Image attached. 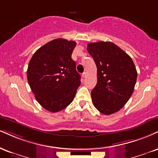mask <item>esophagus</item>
<instances>
[{"instance_id":"1","label":"esophagus","mask_w":158,"mask_h":158,"mask_svg":"<svg viewBox=\"0 0 158 158\" xmlns=\"http://www.w3.org/2000/svg\"><path fill=\"white\" fill-rule=\"evenodd\" d=\"M82 77L84 78V79H85V78L87 77V73H86V72H84V73H82Z\"/></svg>"}]
</instances>
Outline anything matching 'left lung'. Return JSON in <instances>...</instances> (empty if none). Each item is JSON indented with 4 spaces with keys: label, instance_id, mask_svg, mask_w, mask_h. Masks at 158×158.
Segmentation results:
<instances>
[{
    "label": "left lung",
    "instance_id": "left-lung-1",
    "mask_svg": "<svg viewBox=\"0 0 158 158\" xmlns=\"http://www.w3.org/2000/svg\"><path fill=\"white\" fill-rule=\"evenodd\" d=\"M97 67V84L91 91L94 107L104 115L120 110L130 99L137 80L132 58L111 42L87 44Z\"/></svg>",
    "mask_w": 158,
    "mask_h": 158
}]
</instances>
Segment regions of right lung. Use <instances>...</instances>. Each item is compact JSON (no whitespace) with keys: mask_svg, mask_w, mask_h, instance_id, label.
I'll return each instance as SVG.
<instances>
[{"mask_svg":"<svg viewBox=\"0 0 158 158\" xmlns=\"http://www.w3.org/2000/svg\"><path fill=\"white\" fill-rule=\"evenodd\" d=\"M77 43L58 38L33 54L27 79L35 98L45 110L56 113L73 102L81 84L71 54Z\"/></svg>","mask_w":158,"mask_h":158,"instance_id":"right-lung-1","label":"right lung"}]
</instances>
